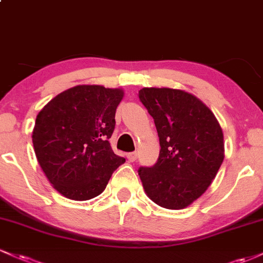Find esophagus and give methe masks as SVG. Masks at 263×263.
Returning a JSON list of instances; mask_svg holds the SVG:
<instances>
[{"label": "esophagus", "mask_w": 263, "mask_h": 263, "mask_svg": "<svg viewBox=\"0 0 263 263\" xmlns=\"http://www.w3.org/2000/svg\"><path fill=\"white\" fill-rule=\"evenodd\" d=\"M127 159L129 162H135L136 159H137V155H136V152L127 153Z\"/></svg>", "instance_id": "1"}]
</instances>
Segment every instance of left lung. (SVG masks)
<instances>
[{"label": "left lung", "mask_w": 263, "mask_h": 263, "mask_svg": "<svg viewBox=\"0 0 263 263\" xmlns=\"http://www.w3.org/2000/svg\"><path fill=\"white\" fill-rule=\"evenodd\" d=\"M138 98L155 120L159 157L138 170L144 192L165 209H184L204 194L224 161V135L197 96L170 87H143Z\"/></svg>", "instance_id": "obj_1"}]
</instances>
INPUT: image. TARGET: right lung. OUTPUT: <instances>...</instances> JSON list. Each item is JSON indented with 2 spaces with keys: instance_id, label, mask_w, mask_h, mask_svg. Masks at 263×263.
I'll return each mask as SVG.
<instances>
[{
  "instance_id": "right-lung-1",
  "label": "right lung",
  "mask_w": 263,
  "mask_h": 263,
  "mask_svg": "<svg viewBox=\"0 0 263 263\" xmlns=\"http://www.w3.org/2000/svg\"><path fill=\"white\" fill-rule=\"evenodd\" d=\"M123 90L78 85L60 92L39 111L32 140L38 163L62 195L89 200L106 188L122 163L108 138Z\"/></svg>"
}]
</instances>
